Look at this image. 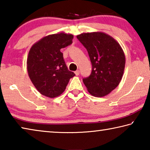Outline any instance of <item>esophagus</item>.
<instances>
[{
  "label": "esophagus",
  "mask_w": 150,
  "mask_h": 150,
  "mask_svg": "<svg viewBox=\"0 0 150 150\" xmlns=\"http://www.w3.org/2000/svg\"><path fill=\"white\" fill-rule=\"evenodd\" d=\"M79 73H80L79 70H77V71H75V74L77 75V76L79 75Z\"/></svg>",
  "instance_id": "esophagus-1"
}]
</instances>
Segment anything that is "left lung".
I'll return each instance as SVG.
<instances>
[{"label": "left lung", "mask_w": 150, "mask_h": 150, "mask_svg": "<svg viewBox=\"0 0 150 150\" xmlns=\"http://www.w3.org/2000/svg\"><path fill=\"white\" fill-rule=\"evenodd\" d=\"M77 39L87 50L92 71L83 83L91 95L102 97L119 85L125 67V55L120 44L103 32L83 33Z\"/></svg>", "instance_id": "1"}]
</instances>
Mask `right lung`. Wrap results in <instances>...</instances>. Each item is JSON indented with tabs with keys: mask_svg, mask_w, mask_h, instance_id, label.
Returning <instances> with one entry per match:
<instances>
[{
	"mask_svg": "<svg viewBox=\"0 0 150 150\" xmlns=\"http://www.w3.org/2000/svg\"><path fill=\"white\" fill-rule=\"evenodd\" d=\"M72 34L64 32L48 35L32 45L27 59V70L36 89L45 96L62 94L69 79L75 75L68 70L61 49L73 43Z\"/></svg>",
	"mask_w": 150,
	"mask_h": 150,
	"instance_id": "right-lung-1",
	"label": "right lung"
}]
</instances>
